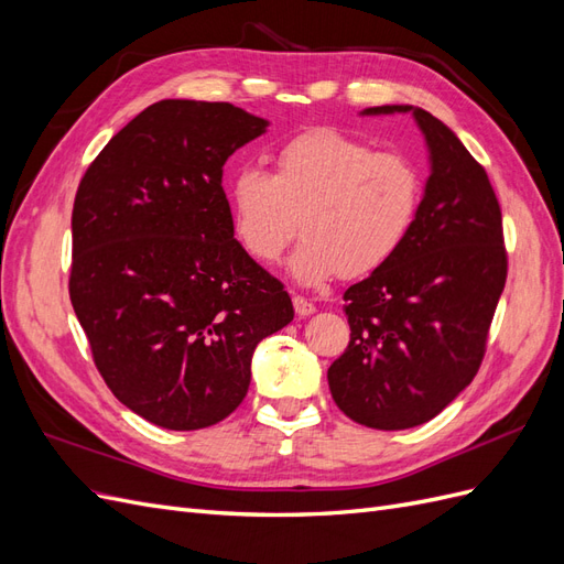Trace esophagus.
<instances>
[{
	"instance_id": "1",
	"label": "esophagus",
	"mask_w": 564,
	"mask_h": 564,
	"mask_svg": "<svg viewBox=\"0 0 564 564\" xmlns=\"http://www.w3.org/2000/svg\"><path fill=\"white\" fill-rule=\"evenodd\" d=\"M292 301H294V311H296V315H299V317H308V315H313V313H315V305H313L308 299L294 296Z\"/></svg>"
}]
</instances>
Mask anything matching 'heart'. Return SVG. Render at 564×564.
I'll return each instance as SVG.
<instances>
[{"label": "heart", "mask_w": 564, "mask_h": 564, "mask_svg": "<svg viewBox=\"0 0 564 564\" xmlns=\"http://www.w3.org/2000/svg\"><path fill=\"white\" fill-rule=\"evenodd\" d=\"M421 199L423 176L412 158L377 152L327 127L284 141L272 174L247 164L228 185L232 237L263 265L282 259L301 214L305 240L289 261V275L303 286L362 278L386 265L412 230Z\"/></svg>", "instance_id": "b5f03b06"}]
</instances>
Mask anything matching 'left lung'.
Wrapping results in <instances>:
<instances>
[{
	"label": "left lung",
	"instance_id": "1",
	"mask_svg": "<svg viewBox=\"0 0 564 564\" xmlns=\"http://www.w3.org/2000/svg\"><path fill=\"white\" fill-rule=\"evenodd\" d=\"M412 112L431 176L406 240L392 259L344 294L350 344L329 367L340 412L377 431L435 419L480 369L506 284L501 207L485 169L437 117Z\"/></svg>",
	"mask_w": 564,
	"mask_h": 564
}]
</instances>
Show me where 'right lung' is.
Listing matches in <instances>:
<instances>
[{
    "mask_svg": "<svg viewBox=\"0 0 564 564\" xmlns=\"http://www.w3.org/2000/svg\"><path fill=\"white\" fill-rule=\"evenodd\" d=\"M268 119L166 98L115 133L73 209L70 301L112 395L166 431L245 400L256 346L294 319L280 280L237 245L224 164Z\"/></svg>",
    "mask_w": 564,
    "mask_h": 564,
    "instance_id": "1",
    "label": "right lung"
}]
</instances>
